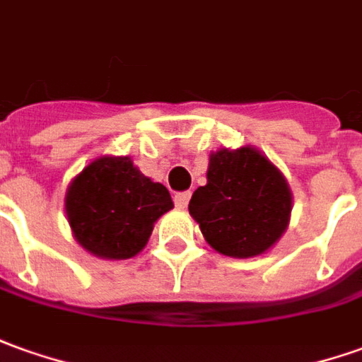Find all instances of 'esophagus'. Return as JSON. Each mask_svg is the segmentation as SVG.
Listing matches in <instances>:
<instances>
[{
  "label": "esophagus",
  "instance_id": "34e87169",
  "mask_svg": "<svg viewBox=\"0 0 362 362\" xmlns=\"http://www.w3.org/2000/svg\"><path fill=\"white\" fill-rule=\"evenodd\" d=\"M189 199H191V193H189V191H185V193H177V195L173 197L177 209H187V205H189Z\"/></svg>",
  "mask_w": 362,
  "mask_h": 362
}]
</instances>
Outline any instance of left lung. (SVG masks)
Masks as SVG:
<instances>
[{
    "instance_id": "1",
    "label": "left lung",
    "mask_w": 362,
    "mask_h": 362,
    "mask_svg": "<svg viewBox=\"0 0 362 362\" xmlns=\"http://www.w3.org/2000/svg\"><path fill=\"white\" fill-rule=\"evenodd\" d=\"M293 195L278 167L258 148H221L209 156L206 185L199 187L189 214L211 248L233 258L270 250L288 230Z\"/></svg>"
}]
</instances>
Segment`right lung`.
<instances>
[{
  "mask_svg": "<svg viewBox=\"0 0 362 362\" xmlns=\"http://www.w3.org/2000/svg\"><path fill=\"white\" fill-rule=\"evenodd\" d=\"M171 209L169 191L144 175L128 156L92 159L64 195V213L74 240L104 260L138 256L157 218Z\"/></svg>",
  "mask_w": 362,
  "mask_h": 362,
  "instance_id": "1",
  "label": "right lung"
}]
</instances>
